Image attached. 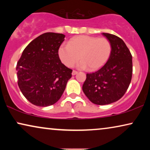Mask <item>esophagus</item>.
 <instances>
[{"label": "esophagus", "mask_w": 150, "mask_h": 150, "mask_svg": "<svg viewBox=\"0 0 150 150\" xmlns=\"http://www.w3.org/2000/svg\"><path fill=\"white\" fill-rule=\"evenodd\" d=\"M78 74V71H77L73 70V71H72V73H71V74H72L73 76H74V75H76V74Z\"/></svg>", "instance_id": "obj_1"}]
</instances>
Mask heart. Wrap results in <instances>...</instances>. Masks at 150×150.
Wrapping results in <instances>:
<instances>
[{
  "label": "heart",
  "instance_id": "1",
  "mask_svg": "<svg viewBox=\"0 0 150 150\" xmlns=\"http://www.w3.org/2000/svg\"><path fill=\"white\" fill-rule=\"evenodd\" d=\"M111 43L105 38L81 35L69 41L68 44L59 47L58 54L61 61L67 67H71L79 60L78 67H89L91 71L101 68L110 58Z\"/></svg>",
  "mask_w": 150,
  "mask_h": 150
}]
</instances>
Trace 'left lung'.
I'll return each instance as SVG.
<instances>
[{
	"mask_svg": "<svg viewBox=\"0 0 150 150\" xmlns=\"http://www.w3.org/2000/svg\"><path fill=\"white\" fill-rule=\"evenodd\" d=\"M112 45L106 64L94 73L87 74L83 85L85 96L93 104L106 105L117 101L130 85L132 74V54L124 41L115 35L102 33Z\"/></svg>",
	"mask_w": 150,
	"mask_h": 150,
	"instance_id": "1",
	"label": "left lung"
}]
</instances>
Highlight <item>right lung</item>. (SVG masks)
I'll use <instances>...</instances> for the list:
<instances>
[{
    "instance_id": "add662e5",
    "label": "right lung",
    "mask_w": 150,
    "mask_h": 150,
    "mask_svg": "<svg viewBox=\"0 0 150 150\" xmlns=\"http://www.w3.org/2000/svg\"><path fill=\"white\" fill-rule=\"evenodd\" d=\"M65 35L45 33L26 47L16 66L18 84L24 97L38 106L56 103L71 77V70L63 65L58 51Z\"/></svg>"
}]
</instances>
